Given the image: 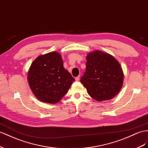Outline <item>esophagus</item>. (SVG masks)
<instances>
[{
	"label": "esophagus",
	"instance_id": "34e87169",
	"mask_svg": "<svg viewBox=\"0 0 148 148\" xmlns=\"http://www.w3.org/2000/svg\"><path fill=\"white\" fill-rule=\"evenodd\" d=\"M79 78H80V77H79V76H77V77H75V80L76 81H78L79 80Z\"/></svg>",
	"mask_w": 148,
	"mask_h": 148
}]
</instances>
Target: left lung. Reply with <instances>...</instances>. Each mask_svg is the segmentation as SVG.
I'll return each instance as SVG.
<instances>
[{"instance_id": "1", "label": "left lung", "mask_w": 148, "mask_h": 148, "mask_svg": "<svg viewBox=\"0 0 148 148\" xmlns=\"http://www.w3.org/2000/svg\"><path fill=\"white\" fill-rule=\"evenodd\" d=\"M86 59L81 82L95 100L111 99L123 86L124 74L119 63L113 56L99 51L89 53Z\"/></svg>"}]
</instances>
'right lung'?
<instances>
[{"label": "right lung", "instance_id": "obj_1", "mask_svg": "<svg viewBox=\"0 0 148 148\" xmlns=\"http://www.w3.org/2000/svg\"><path fill=\"white\" fill-rule=\"evenodd\" d=\"M30 88L39 101L56 104L65 96L75 81L64 69L61 56L51 52L37 58L28 73Z\"/></svg>", "mask_w": 148, "mask_h": 148}]
</instances>
